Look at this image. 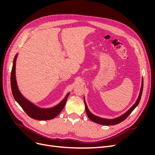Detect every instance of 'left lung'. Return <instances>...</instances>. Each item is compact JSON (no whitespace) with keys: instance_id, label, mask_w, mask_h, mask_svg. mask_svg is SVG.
<instances>
[{"instance_id":"left-lung-1","label":"left lung","mask_w":155,"mask_h":155,"mask_svg":"<svg viewBox=\"0 0 155 155\" xmlns=\"http://www.w3.org/2000/svg\"><path fill=\"white\" fill-rule=\"evenodd\" d=\"M143 78L142 79V85L141 88H140V91L139 93V96L138 97V99L136 101L135 104L131 107L130 109L127 111L126 112L121 116L118 117V118H116L114 119H106V118H100V117H98L97 116H95L94 114H92L90 112V110H88V107L87 105V104L85 102V97H84V103H85V110H86V113L87 114V116L88 117V118L90 119L91 121H94V122H96L97 124H99L101 125H113L116 124H118L121 123V121H123L124 120H125L127 117L130 115V114L133 111V110L137 107L139 104V102L140 101V99H141L142 94V91H143Z\"/></svg>"}]
</instances>
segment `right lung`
<instances>
[{"mask_svg": "<svg viewBox=\"0 0 155 155\" xmlns=\"http://www.w3.org/2000/svg\"><path fill=\"white\" fill-rule=\"evenodd\" d=\"M17 55L14 58L11 72V88L14 99L22 108V109L25 111L28 116H29L33 119L38 120H49L55 118L63 109L70 93L67 94L64 99L59 104L53 107L46 108V109L37 107L29 100H28L21 93L17 86L15 76V66Z\"/></svg>", "mask_w": 155, "mask_h": 155, "instance_id": "obj_1", "label": "right lung"}]
</instances>
